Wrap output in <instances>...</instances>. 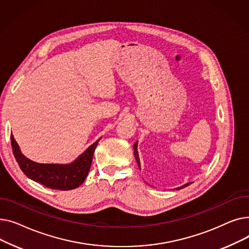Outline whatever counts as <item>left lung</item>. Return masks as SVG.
Instances as JSON below:
<instances>
[{
    "label": "left lung",
    "mask_w": 249,
    "mask_h": 249,
    "mask_svg": "<svg viewBox=\"0 0 249 249\" xmlns=\"http://www.w3.org/2000/svg\"><path fill=\"white\" fill-rule=\"evenodd\" d=\"M133 148H134V155H135L136 161H137V163H138V166L140 167V161H139V158H138V151H137V142H135V143H134V146H133ZM189 185H191V182H188V184H186V185H184V186H181V187L178 188V190H180V189H182V188L188 187Z\"/></svg>",
    "instance_id": "left-lung-1"
}]
</instances>
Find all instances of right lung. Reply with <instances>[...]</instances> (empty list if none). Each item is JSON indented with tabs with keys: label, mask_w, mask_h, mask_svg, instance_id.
I'll list each match as a JSON object with an SVG mask.
<instances>
[{
	"label": "right lung",
	"mask_w": 249,
	"mask_h": 249,
	"mask_svg": "<svg viewBox=\"0 0 249 249\" xmlns=\"http://www.w3.org/2000/svg\"><path fill=\"white\" fill-rule=\"evenodd\" d=\"M98 143L99 140L71 164H40L25 158L21 153L14 136L11 134L13 153L22 172L31 179L40 182L49 189L61 191L72 190L83 184L89 171Z\"/></svg>",
	"instance_id": "right-lung-1"
}]
</instances>
